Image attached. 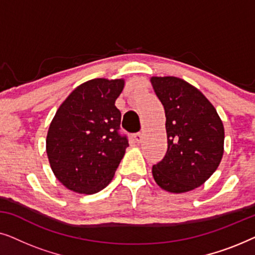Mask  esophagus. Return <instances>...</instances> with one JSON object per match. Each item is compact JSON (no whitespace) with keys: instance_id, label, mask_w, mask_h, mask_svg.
I'll use <instances>...</instances> for the list:
<instances>
[{"instance_id":"34e87169","label":"esophagus","mask_w":255,"mask_h":255,"mask_svg":"<svg viewBox=\"0 0 255 255\" xmlns=\"http://www.w3.org/2000/svg\"><path fill=\"white\" fill-rule=\"evenodd\" d=\"M133 138H134V140L137 141V142H140L141 139H142V135H141L140 132H138V133H134L133 134Z\"/></svg>"}]
</instances>
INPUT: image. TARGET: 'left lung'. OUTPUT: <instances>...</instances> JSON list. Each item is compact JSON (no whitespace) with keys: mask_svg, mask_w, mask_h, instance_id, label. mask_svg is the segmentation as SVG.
Wrapping results in <instances>:
<instances>
[{"mask_svg":"<svg viewBox=\"0 0 255 255\" xmlns=\"http://www.w3.org/2000/svg\"><path fill=\"white\" fill-rule=\"evenodd\" d=\"M166 114L168 148L152 167L156 184L174 194L200 187L218 168L224 127L215 107L197 88L175 76H152Z\"/></svg>","mask_w":255,"mask_h":255,"instance_id":"left-lung-1","label":"left lung"}]
</instances>
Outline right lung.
Segmentation results:
<instances>
[{
	"instance_id": "obj_1",
	"label": "right lung",
	"mask_w": 255,
	"mask_h": 255,
	"mask_svg": "<svg viewBox=\"0 0 255 255\" xmlns=\"http://www.w3.org/2000/svg\"><path fill=\"white\" fill-rule=\"evenodd\" d=\"M123 79H93L73 90L48 128L46 153L52 172L67 189L95 194L111 182L125 149L121 111L115 106Z\"/></svg>"
}]
</instances>
